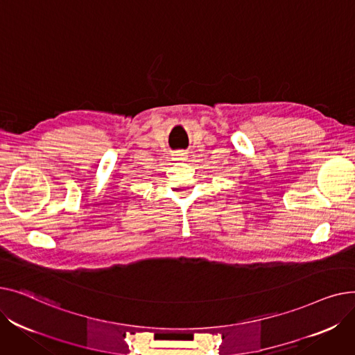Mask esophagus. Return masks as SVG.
Here are the masks:
<instances>
[{"mask_svg":"<svg viewBox=\"0 0 355 355\" xmlns=\"http://www.w3.org/2000/svg\"><path fill=\"white\" fill-rule=\"evenodd\" d=\"M174 158H175V159H185V153H184V151H177V153L174 154Z\"/></svg>","mask_w":355,"mask_h":355,"instance_id":"34e87169","label":"esophagus"}]
</instances>
